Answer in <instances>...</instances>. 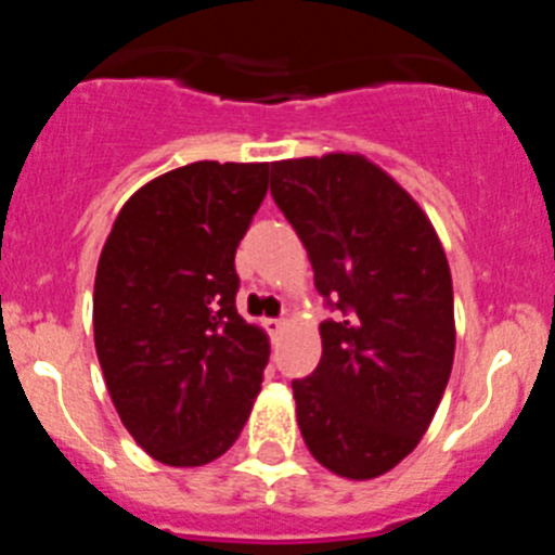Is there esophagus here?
Returning a JSON list of instances; mask_svg holds the SVG:
<instances>
[{
    "label": "esophagus",
    "mask_w": 555,
    "mask_h": 555,
    "mask_svg": "<svg viewBox=\"0 0 555 555\" xmlns=\"http://www.w3.org/2000/svg\"><path fill=\"white\" fill-rule=\"evenodd\" d=\"M283 327H286V320H267V331L272 333V336H278Z\"/></svg>",
    "instance_id": "1"
}]
</instances>
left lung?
<instances>
[{
    "instance_id": "obj_1",
    "label": "left lung",
    "mask_w": 555,
    "mask_h": 555,
    "mask_svg": "<svg viewBox=\"0 0 555 555\" xmlns=\"http://www.w3.org/2000/svg\"><path fill=\"white\" fill-rule=\"evenodd\" d=\"M269 185L336 311L317 370L292 380L300 434L331 473L377 478L420 444L450 380L448 258L409 191L361 155L278 160Z\"/></svg>"
}]
</instances>
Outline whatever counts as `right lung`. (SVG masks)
<instances>
[{"mask_svg": "<svg viewBox=\"0 0 555 555\" xmlns=\"http://www.w3.org/2000/svg\"><path fill=\"white\" fill-rule=\"evenodd\" d=\"M269 164H197L141 185L94 281V345L130 436L169 467H203L238 439L269 338L235 311V247L267 197Z\"/></svg>", "mask_w": 555, "mask_h": 555, "instance_id": "1", "label": "right lung"}]
</instances>
